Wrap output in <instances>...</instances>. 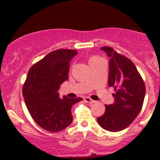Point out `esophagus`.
<instances>
[{
	"label": "esophagus",
	"mask_w": 160,
	"mask_h": 160,
	"mask_svg": "<svg viewBox=\"0 0 160 160\" xmlns=\"http://www.w3.org/2000/svg\"><path fill=\"white\" fill-rule=\"evenodd\" d=\"M84 101L86 103H88V104H93V103H95V101L90 99V98H84Z\"/></svg>",
	"instance_id": "obj_1"
}]
</instances>
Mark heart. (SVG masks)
Wrapping results in <instances>:
<instances>
[{"label": "heart", "mask_w": 160, "mask_h": 160, "mask_svg": "<svg viewBox=\"0 0 160 160\" xmlns=\"http://www.w3.org/2000/svg\"><path fill=\"white\" fill-rule=\"evenodd\" d=\"M101 60H102V59H101L100 56H92L89 58V59H88V62H89V64H91V63H93V62H98V61H101Z\"/></svg>", "instance_id": "obj_1"}]
</instances>
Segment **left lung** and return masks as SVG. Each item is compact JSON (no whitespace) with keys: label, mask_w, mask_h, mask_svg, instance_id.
<instances>
[{"label":"left lung","mask_w":160,"mask_h":160,"mask_svg":"<svg viewBox=\"0 0 160 160\" xmlns=\"http://www.w3.org/2000/svg\"><path fill=\"white\" fill-rule=\"evenodd\" d=\"M109 60L108 86L116 90L114 103L105 105V112L98 118L104 129L119 132L128 126L142 108L146 94L144 81L133 62L111 47L101 48Z\"/></svg>","instance_id":"left-lung-1"}]
</instances>
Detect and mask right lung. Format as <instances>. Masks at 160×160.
<instances>
[{
  "instance_id": "right-lung-1",
  "label": "right lung",
  "mask_w": 160,
  "mask_h": 160,
  "mask_svg": "<svg viewBox=\"0 0 160 160\" xmlns=\"http://www.w3.org/2000/svg\"><path fill=\"white\" fill-rule=\"evenodd\" d=\"M77 54V50H56L28 71L22 93L31 116L43 129L52 132L65 129L72 121V106L83 100L60 98L58 92L68 80L70 62Z\"/></svg>"
}]
</instances>
